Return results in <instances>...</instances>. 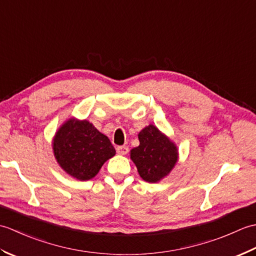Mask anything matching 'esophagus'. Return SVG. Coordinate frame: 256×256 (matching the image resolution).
<instances>
[{"label": "esophagus", "instance_id": "obj_1", "mask_svg": "<svg viewBox=\"0 0 256 256\" xmlns=\"http://www.w3.org/2000/svg\"><path fill=\"white\" fill-rule=\"evenodd\" d=\"M128 148H126V146H118L116 148V153L118 155H125L128 154Z\"/></svg>", "mask_w": 256, "mask_h": 256}]
</instances>
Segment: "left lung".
Instances as JSON below:
<instances>
[{"label": "left lung", "instance_id": "obj_1", "mask_svg": "<svg viewBox=\"0 0 256 256\" xmlns=\"http://www.w3.org/2000/svg\"><path fill=\"white\" fill-rule=\"evenodd\" d=\"M138 140L140 145L130 154L131 160L145 182H158L176 165L177 146L153 124L138 133Z\"/></svg>", "mask_w": 256, "mask_h": 256}]
</instances>
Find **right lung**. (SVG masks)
Instances as JSON below:
<instances>
[{"label": "right lung", "mask_w": 256, "mask_h": 256, "mask_svg": "<svg viewBox=\"0 0 256 256\" xmlns=\"http://www.w3.org/2000/svg\"><path fill=\"white\" fill-rule=\"evenodd\" d=\"M52 150L62 170L78 180L94 178L116 155L110 140L86 120H67L55 134Z\"/></svg>", "instance_id": "1"}]
</instances>
